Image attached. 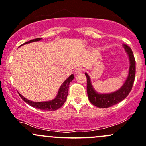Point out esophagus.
Wrapping results in <instances>:
<instances>
[{
	"mask_svg": "<svg viewBox=\"0 0 146 146\" xmlns=\"http://www.w3.org/2000/svg\"><path fill=\"white\" fill-rule=\"evenodd\" d=\"M81 72H82V69H81V68L76 69V70H75V71H74L75 74H79Z\"/></svg>",
	"mask_w": 146,
	"mask_h": 146,
	"instance_id": "1",
	"label": "esophagus"
}]
</instances>
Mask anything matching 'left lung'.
Returning <instances> with one entry per match:
<instances>
[{"label":"left lung","instance_id":"left-lung-1","mask_svg":"<svg viewBox=\"0 0 146 146\" xmlns=\"http://www.w3.org/2000/svg\"><path fill=\"white\" fill-rule=\"evenodd\" d=\"M122 46L128 54L129 60V70L128 76L120 89L111 93H99L92 86L91 79L88 74L85 73L87 79L86 90L89 102L97 107L108 108L119 103L129 94L132 89L135 75V60L131 47L126 44H122Z\"/></svg>","mask_w":146,"mask_h":146}]
</instances>
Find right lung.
<instances>
[{
  "label": "right lung",
  "instance_id": "obj_1",
  "mask_svg": "<svg viewBox=\"0 0 146 146\" xmlns=\"http://www.w3.org/2000/svg\"><path fill=\"white\" fill-rule=\"evenodd\" d=\"M42 38H36L34 40H30L28 42H26L24 44H21V46L23 45V44H28V43L33 42H37L41 40ZM20 46V47H21ZM74 79V75L72 74L64 81L62 83V84L60 86V89H59L58 92H57V96H55V98L52 100L50 101H46V102H33V101H30L29 99L25 98L23 95H21L19 92H18L19 96H21V99L24 101L25 102H26L27 104H28L30 106H33V107L36 108V109H41V110L44 111H55L57 109H60L62 106L64 104V102H66V99H67V95H68V89H69V85L70 83Z\"/></svg>",
  "mask_w": 146,
  "mask_h": 146
}]
</instances>
